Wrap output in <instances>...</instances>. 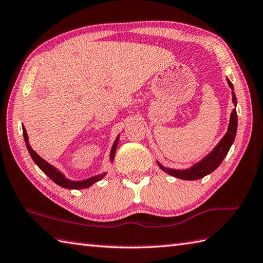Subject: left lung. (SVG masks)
Instances as JSON below:
<instances>
[{
	"mask_svg": "<svg viewBox=\"0 0 263 263\" xmlns=\"http://www.w3.org/2000/svg\"><path fill=\"white\" fill-rule=\"evenodd\" d=\"M228 84L231 90H234V86L231 84V82L227 79ZM233 102L236 106L237 104V99H236L235 92L233 91ZM236 131H237V112H236V108L231 111L230 115V121H229V126L228 131L226 133L224 137L221 139V141L218 143L217 147H215L212 152H211L209 155L203 158L202 161L195 164L194 166L189 167L187 170H173V168H167L164 167L163 165L158 163L159 167H161L164 172H166L170 176H173L182 180H197L208 176L211 172H213L215 168H217L221 163H222L223 158L227 155L229 149L233 145L236 137Z\"/></svg>",
	"mask_w": 263,
	"mask_h": 263,
	"instance_id": "obj_1",
	"label": "left lung"
}]
</instances>
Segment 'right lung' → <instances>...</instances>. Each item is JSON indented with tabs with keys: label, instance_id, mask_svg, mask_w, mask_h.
I'll return each instance as SVG.
<instances>
[{
	"label": "right lung",
	"instance_id": "1",
	"mask_svg": "<svg viewBox=\"0 0 263 263\" xmlns=\"http://www.w3.org/2000/svg\"><path fill=\"white\" fill-rule=\"evenodd\" d=\"M23 133H24V139H25V142H26V147H27L28 152L30 154V156H32L33 161L35 162L36 165H37L42 171L48 176L51 180H52L53 182H55L58 186L63 187V188H67V189H84V188H89L90 186H92L95 182L99 181L102 178L106 176V173L104 174H99V176H96V177H92L89 178L86 180H82V181H71V180L65 178V176L60 171H58L54 166L50 165L48 162H45L43 158H41L37 154H36L32 147H30L29 142H28V136H27V132H26L25 127L23 126ZM118 145V137L116 138V140L114 142V145H112L111 148V153H110V161L112 162L114 161V157H115V153H116V148Z\"/></svg>",
	"mask_w": 263,
	"mask_h": 263
}]
</instances>
